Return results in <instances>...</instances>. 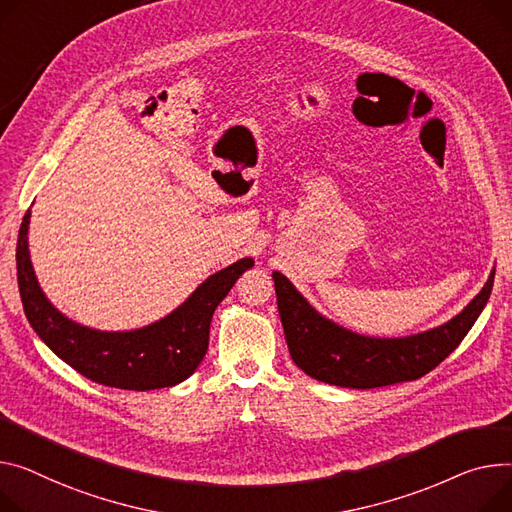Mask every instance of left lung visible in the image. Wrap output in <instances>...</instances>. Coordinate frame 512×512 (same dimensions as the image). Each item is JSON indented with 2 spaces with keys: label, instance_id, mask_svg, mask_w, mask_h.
<instances>
[{
  "label": "left lung",
  "instance_id": "1",
  "mask_svg": "<svg viewBox=\"0 0 512 512\" xmlns=\"http://www.w3.org/2000/svg\"><path fill=\"white\" fill-rule=\"evenodd\" d=\"M496 269L451 321L407 337H368L317 313L294 286L274 271L278 311L290 356L309 377L350 389H374L416 381L445 360L478 321L492 294Z\"/></svg>",
  "mask_w": 512,
  "mask_h": 512
}]
</instances>
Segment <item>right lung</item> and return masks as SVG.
Wrapping results in <instances>:
<instances>
[{"mask_svg": "<svg viewBox=\"0 0 512 512\" xmlns=\"http://www.w3.org/2000/svg\"><path fill=\"white\" fill-rule=\"evenodd\" d=\"M28 224L30 210L24 214L16 245L18 288L30 327L65 364L86 379L115 389L152 391L191 377L208 352L216 306L255 263L245 257L216 271L156 323L131 331H100L67 319L49 302L32 269Z\"/></svg>", "mask_w": 512, "mask_h": 512, "instance_id": "right-lung-1", "label": "right lung"}]
</instances>
